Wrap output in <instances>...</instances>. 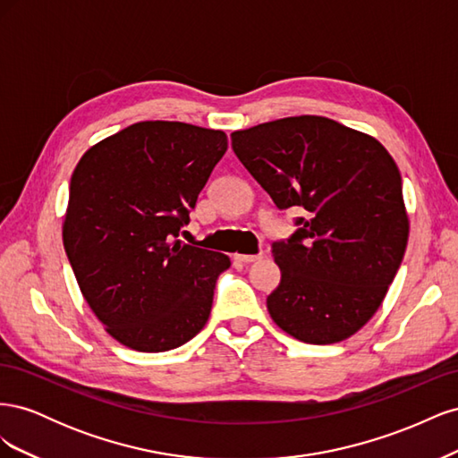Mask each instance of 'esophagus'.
Instances as JSON below:
<instances>
[{
	"label": "esophagus",
	"instance_id": "obj_1",
	"mask_svg": "<svg viewBox=\"0 0 458 458\" xmlns=\"http://www.w3.org/2000/svg\"><path fill=\"white\" fill-rule=\"evenodd\" d=\"M261 258V254H234V259L241 263H252L258 261Z\"/></svg>",
	"mask_w": 458,
	"mask_h": 458
}]
</instances>
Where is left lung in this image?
Listing matches in <instances>:
<instances>
[{
	"label": "left lung",
	"instance_id": "obj_1",
	"mask_svg": "<svg viewBox=\"0 0 458 458\" xmlns=\"http://www.w3.org/2000/svg\"><path fill=\"white\" fill-rule=\"evenodd\" d=\"M231 147L279 210L303 208L271 252L281 283L273 321L308 344L350 338L377 313L403 259L409 219L401 174L377 140L323 116L231 133Z\"/></svg>",
	"mask_w": 458,
	"mask_h": 458
}]
</instances>
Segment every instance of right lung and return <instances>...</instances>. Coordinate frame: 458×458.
I'll return each mask as SVG.
<instances>
[{"instance_id": "right-lung-1", "label": "right lung", "mask_w": 458, "mask_h": 458, "mask_svg": "<svg viewBox=\"0 0 458 458\" xmlns=\"http://www.w3.org/2000/svg\"><path fill=\"white\" fill-rule=\"evenodd\" d=\"M225 150L219 130L137 122L76 165L64 250L97 318L131 350L179 348L210 317L217 276L231 261L177 237Z\"/></svg>"}]
</instances>
